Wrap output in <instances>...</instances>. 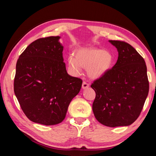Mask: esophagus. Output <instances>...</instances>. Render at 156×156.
Segmentation results:
<instances>
[{"label":"esophagus","mask_w":156,"mask_h":156,"mask_svg":"<svg viewBox=\"0 0 156 156\" xmlns=\"http://www.w3.org/2000/svg\"><path fill=\"white\" fill-rule=\"evenodd\" d=\"M89 87V84L87 83V82H83V83H82V88L83 89H86V88H88Z\"/></svg>","instance_id":"34e87169"}]
</instances>
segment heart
Segmentation results:
<instances>
[{"label": "heart", "instance_id": "obj_1", "mask_svg": "<svg viewBox=\"0 0 156 156\" xmlns=\"http://www.w3.org/2000/svg\"><path fill=\"white\" fill-rule=\"evenodd\" d=\"M68 62L76 74H80L82 68H88L90 77L98 78L112 68L114 64V55L110 51L101 49H80L75 52V58L69 56Z\"/></svg>", "mask_w": 156, "mask_h": 156}]
</instances>
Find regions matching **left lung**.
Segmentation results:
<instances>
[{
	"instance_id": "left-lung-1",
	"label": "left lung",
	"mask_w": 156,
	"mask_h": 156,
	"mask_svg": "<svg viewBox=\"0 0 156 156\" xmlns=\"http://www.w3.org/2000/svg\"><path fill=\"white\" fill-rule=\"evenodd\" d=\"M119 53L117 63L93 82L92 111L97 120L110 127L128 126L140 116L149 92L146 64L127 42L110 40Z\"/></svg>"
}]
</instances>
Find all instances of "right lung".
<instances>
[{"label": "right lung", "instance_id": "obj_1", "mask_svg": "<svg viewBox=\"0 0 156 156\" xmlns=\"http://www.w3.org/2000/svg\"><path fill=\"white\" fill-rule=\"evenodd\" d=\"M59 38L50 36L32 42L16 65L14 92L21 108L29 120L45 125L64 120L82 84L67 73Z\"/></svg>", "mask_w": 156, "mask_h": 156}]
</instances>
